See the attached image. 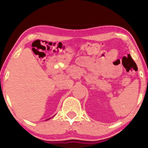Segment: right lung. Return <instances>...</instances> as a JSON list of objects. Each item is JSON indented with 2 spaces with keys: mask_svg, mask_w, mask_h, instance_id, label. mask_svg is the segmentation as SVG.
I'll return each instance as SVG.
<instances>
[{
  "mask_svg": "<svg viewBox=\"0 0 148 148\" xmlns=\"http://www.w3.org/2000/svg\"><path fill=\"white\" fill-rule=\"evenodd\" d=\"M48 119H47V120H48ZM47 120H46V121H47Z\"/></svg>",
  "mask_w": 148,
  "mask_h": 148,
  "instance_id": "1",
  "label": "right lung"
}]
</instances>
